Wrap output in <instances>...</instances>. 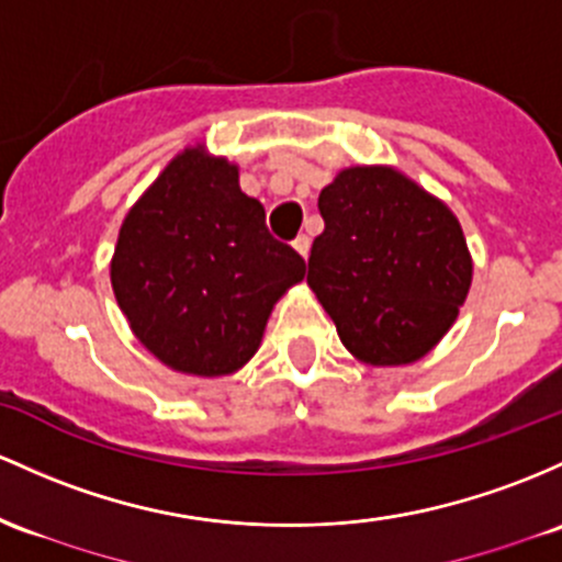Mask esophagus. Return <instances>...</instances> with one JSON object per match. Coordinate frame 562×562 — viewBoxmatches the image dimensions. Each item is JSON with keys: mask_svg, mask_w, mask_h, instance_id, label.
Listing matches in <instances>:
<instances>
[{"mask_svg": "<svg viewBox=\"0 0 562 562\" xmlns=\"http://www.w3.org/2000/svg\"><path fill=\"white\" fill-rule=\"evenodd\" d=\"M293 248L295 250H299L301 252V256H310V248H312V239L310 237H306V234H299V237H295L293 239Z\"/></svg>", "mask_w": 562, "mask_h": 562, "instance_id": "esophagus-1", "label": "esophagus"}]
</instances>
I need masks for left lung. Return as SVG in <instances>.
I'll use <instances>...</instances> for the list:
<instances>
[{"label": "left lung", "instance_id": "1", "mask_svg": "<svg viewBox=\"0 0 562 562\" xmlns=\"http://www.w3.org/2000/svg\"><path fill=\"white\" fill-rule=\"evenodd\" d=\"M325 229L306 282L344 347L405 366L446 336L472 282L456 215L392 168H349L319 191Z\"/></svg>", "mask_w": 562, "mask_h": 562}]
</instances>
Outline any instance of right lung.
I'll return each instance as SVG.
<instances>
[{"instance_id": "right-lung-1", "label": "right lung", "mask_w": 562, "mask_h": 562, "mask_svg": "<svg viewBox=\"0 0 562 562\" xmlns=\"http://www.w3.org/2000/svg\"><path fill=\"white\" fill-rule=\"evenodd\" d=\"M304 274L237 168L196 149L178 154L127 213L111 261L116 304L140 344L194 375L243 368L274 301Z\"/></svg>"}]
</instances>
